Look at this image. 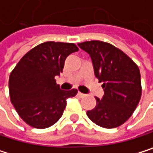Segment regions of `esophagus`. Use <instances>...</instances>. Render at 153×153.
Here are the masks:
<instances>
[{"mask_svg":"<svg viewBox=\"0 0 153 153\" xmlns=\"http://www.w3.org/2000/svg\"><path fill=\"white\" fill-rule=\"evenodd\" d=\"M77 94L79 95L80 97H85V94H83V93H81V92H78V93H77Z\"/></svg>","mask_w":153,"mask_h":153,"instance_id":"1","label":"esophagus"}]
</instances>
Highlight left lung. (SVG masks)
Returning a JSON list of instances; mask_svg holds the SVG:
<instances>
[{
	"label": "left lung",
	"instance_id": "obj_1",
	"mask_svg": "<svg viewBox=\"0 0 153 153\" xmlns=\"http://www.w3.org/2000/svg\"><path fill=\"white\" fill-rule=\"evenodd\" d=\"M92 59L94 75L103 83L105 94L95 97L97 105L86 112L88 118L101 127L111 129L123 124L136 109L142 97L138 66L114 45L91 40L78 43Z\"/></svg>",
	"mask_w": 153,
	"mask_h": 153
}]
</instances>
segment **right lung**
Here are the masks:
<instances>
[{"label": "right lung", "instance_id": "1", "mask_svg": "<svg viewBox=\"0 0 153 153\" xmlns=\"http://www.w3.org/2000/svg\"><path fill=\"white\" fill-rule=\"evenodd\" d=\"M77 50L74 43L46 41L27 52L10 72V102L30 126L45 129L55 124L67 100L76 94V89L61 90L55 76L62 72L67 56Z\"/></svg>", "mask_w": 153, "mask_h": 153}]
</instances>
